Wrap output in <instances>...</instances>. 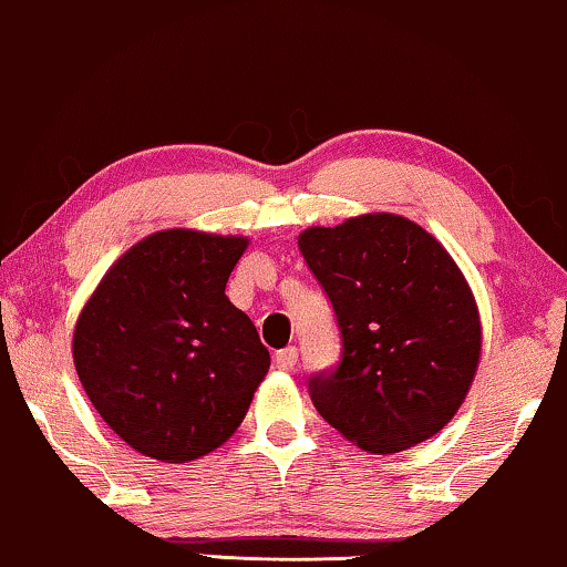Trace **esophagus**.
Returning <instances> with one entry per match:
<instances>
[{
	"label": "esophagus",
	"mask_w": 567,
	"mask_h": 567,
	"mask_svg": "<svg viewBox=\"0 0 567 567\" xmlns=\"http://www.w3.org/2000/svg\"><path fill=\"white\" fill-rule=\"evenodd\" d=\"M275 364H277V370H285V372L295 370V364H298V349L295 347L280 349V352L275 354Z\"/></svg>",
	"instance_id": "1"
}]
</instances>
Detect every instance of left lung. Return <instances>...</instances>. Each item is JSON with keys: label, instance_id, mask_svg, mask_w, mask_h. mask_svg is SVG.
I'll use <instances>...</instances> for the list:
<instances>
[{"label": "left lung", "instance_id": "8db88e82", "mask_svg": "<svg viewBox=\"0 0 567 567\" xmlns=\"http://www.w3.org/2000/svg\"><path fill=\"white\" fill-rule=\"evenodd\" d=\"M300 254L337 316L341 357L308 378L316 411L367 452L434 436L465 401L481 318L444 246L409 218L367 213L308 228Z\"/></svg>", "mask_w": 567, "mask_h": 567}]
</instances>
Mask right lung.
I'll use <instances>...</instances> for the list:
<instances>
[{"label":"right lung","instance_id":"add662e5","mask_svg":"<svg viewBox=\"0 0 567 567\" xmlns=\"http://www.w3.org/2000/svg\"><path fill=\"white\" fill-rule=\"evenodd\" d=\"M246 246L241 236L158 230L110 267L79 316V380L135 452L197 460L249 411L269 352L226 295Z\"/></svg>","mask_w":567,"mask_h":567}]
</instances>
